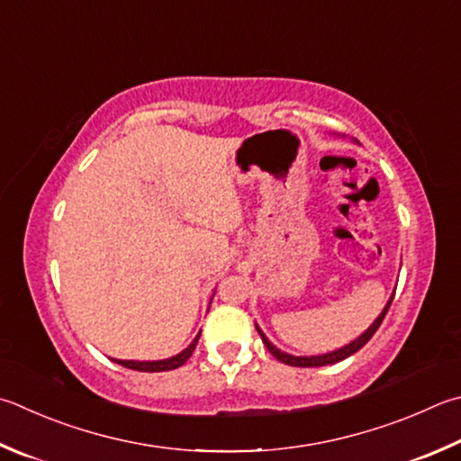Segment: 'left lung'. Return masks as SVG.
I'll return each instance as SVG.
<instances>
[{"label": "left lung", "mask_w": 461, "mask_h": 461, "mask_svg": "<svg viewBox=\"0 0 461 461\" xmlns=\"http://www.w3.org/2000/svg\"><path fill=\"white\" fill-rule=\"evenodd\" d=\"M393 296H395V292H393ZM393 296L389 298L387 306L383 308V312H381L379 316H376V321L369 326V329H366V330L361 334V337L355 339L353 342H348V345H345L342 348H337V350H332V353H326V355H314V357H294V355H288V353H284V350H280L278 347H274L272 342L267 340L266 334H264L262 330H259L258 324H256V329H258V332H259V337H262L266 348L270 350V353H272L276 358H278L280 363H284V365H290V366H324V365H334V363L342 361V358L355 355L357 350H361V348L366 345V342L371 340V337L376 332V329H379V326H381L384 314H387V311H389V306H391V303H393Z\"/></svg>", "instance_id": "1"}]
</instances>
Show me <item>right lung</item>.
<instances>
[{"mask_svg":"<svg viewBox=\"0 0 461 461\" xmlns=\"http://www.w3.org/2000/svg\"><path fill=\"white\" fill-rule=\"evenodd\" d=\"M199 337H202V332L197 334V337L194 339V342L185 348L181 350L179 355L175 357H169V358H163V361H121V358H113L114 363H119L122 366H127V369H132V371H143V373H161V371H173L177 369V366L185 365L187 358L194 355V350L197 347V340Z\"/></svg>","mask_w":461,"mask_h":461,"instance_id":"obj_1","label":"right lung"}]
</instances>
